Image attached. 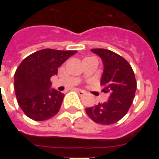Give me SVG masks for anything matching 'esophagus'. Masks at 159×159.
Wrapping results in <instances>:
<instances>
[{
    "label": "esophagus",
    "mask_w": 159,
    "mask_h": 159,
    "mask_svg": "<svg viewBox=\"0 0 159 159\" xmlns=\"http://www.w3.org/2000/svg\"><path fill=\"white\" fill-rule=\"evenodd\" d=\"M77 92H78V93L80 95H84L87 93L85 91H83V90H80V89H77Z\"/></svg>",
    "instance_id": "esophagus-1"
}]
</instances>
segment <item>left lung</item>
<instances>
[{
	"instance_id": "left-lung-1",
	"label": "left lung",
	"mask_w": 159,
	"mask_h": 159,
	"mask_svg": "<svg viewBox=\"0 0 159 159\" xmlns=\"http://www.w3.org/2000/svg\"><path fill=\"white\" fill-rule=\"evenodd\" d=\"M99 56L103 64L100 84L102 92L109 95L107 101L86 108L88 116L96 123L110 125L119 121L127 113L137 88L131 66L121 56L103 48L91 49Z\"/></svg>"
}]
</instances>
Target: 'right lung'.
<instances>
[{
	"mask_svg": "<svg viewBox=\"0 0 159 159\" xmlns=\"http://www.w3.org/2000/svg\"><path fill=\"white\" fill-rule=\"evenodd\" d=\"M77 51L42 49L29 55L16 68L14 88L18 104L35 121L51 119L60 111L64 95L50 89V79L58 67Z\"/></svg>",
	"mask_w": 159,
	"mask_h": 159,
	"instance_id": "1",
	"label": "right lung"
}]
</instances>
